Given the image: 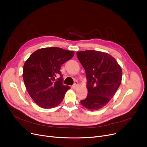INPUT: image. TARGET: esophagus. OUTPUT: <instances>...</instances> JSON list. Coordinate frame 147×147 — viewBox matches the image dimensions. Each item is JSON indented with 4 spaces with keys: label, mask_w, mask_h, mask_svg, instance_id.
Masks as SVG:
<instances>
[{
    "label": "esophagus",
    "mask_w": 147,
    "mask_h": 147,
    "mask_svg": "<svg viewBox=\"0 0 147 147\" xmlns=\"http://www.w3.org/2000/svg\"><path fill=\"white\" fill-rule=\"evenodd\" d=\"M78 86V82H75L74 84L72 86V88L73 89H76Z\"/></svg>",
    "instance_id": "1"
}]
</instances>
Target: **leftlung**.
Returning a JSON list of instances; mask_svg holds the SVG:
<instances>
[{
    "instance_id": "1",
    "label": "left lung",
    "mask_w": 147,
    "mask_h": 147,
    "mask_svg": "<svg viewBox=\"0 0 147 147\" xmlns=\"http://www.w3.org/2000/svg\"><path fill=\"white\" fill-rule=\"evenodd\" d=\"M85 70L87 97L81 104L89 110L102 109L114 96L121 83L122 70L117 61L110 54L94 50L77 52Z\"/></svg>"
}]
</instances>
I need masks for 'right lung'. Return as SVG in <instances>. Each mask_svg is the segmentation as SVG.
Listing matches in <instances>:
<instances>
[{"mask_svg": "<svg viewBox=\"0 0 147 147\" xmlns=\"http://www.w3.org/2000/svg\"><path fill=\"white\" fill-rule=\"evenodd\" d=\"M74 54V51L57 47L45 48L34 52L25 62L23 80L28 94L38 106L51 109L63 101L69 86L63 84L60 69Z\"/></svg>", "mask_w": 147, "mask_h": 147, "instance_id": "1", "label": "right lung"}]
</instances>
